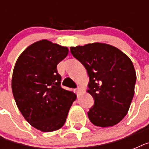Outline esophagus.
Returning <instances> with one entry per match:
<instances>
[{
    "label": "esophagus",
    "instance_id": "obj_1",
    "mask_svg": "<svg viewBox=\"0 0 149 149\" xmlns=\"http://www.w3.org/2000/svg\"><path fill=\"white\" fill-rule=\"evenodd\" d=\"M79 90H80V88H79V86H78V87H77V89H75V91H76V93H77V94H78V93H79Z\"/></svg>",
    "mask_w": 149,
    "mask_h": 149
}]
</instances>
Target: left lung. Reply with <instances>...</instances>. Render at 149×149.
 Segmentation results:
<instances>
[{"instance_id": "1", "label": "left lung", "mask_w": 149, "mask_h": 149, "mask_svg": "<svg viewBox=\"0 0 149 149\" xmlns=\"http://www.w3.org/2000/svg\"><path fill=\"white\" fill-rule=\"evenodd\" d=\"M70 51L90 77L87 92L94 99L87 113L90 120L103 127L117 125L127 113L134 94L136 73L132 60L105 43L70 47Z\"/></svg>"}]
</instances>
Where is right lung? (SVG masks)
I'll return each mask as SVG.
<instances>
[{
  "instance_id": "right-lung-1",
  "label": "right lung",
  "mask_w": 149,
  "mask_h": 149,
  "mask_svg": "<svg viewBox=\"0 0 149 149\" xmlns=\"http://www.w3.org/2000/svg\"><path fill=\"white\" fill-rule=\"evenodd\" d=\"M69 52L64 47L41 40L25 49L13 71L11 87L25 120L41 132L56 131L65 124L77 96L61 87L57 65Z\"/></svg>"
}]
</instances>
